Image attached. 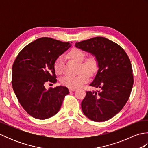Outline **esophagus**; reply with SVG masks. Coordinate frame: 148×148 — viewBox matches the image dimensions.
I'll use <instances>...</instances> for the list:
<instances>
[{"instance_id": "1", "label": "esophagus", "mask_w": 148, "mask_h": 148, "mask_svg": "<svg viewBox=\"0 0 148 148\" xmlns=\"http://www.w3.org/2000/svg\"><path fill=\"white\" fill-rule=\"evenodd\" d=\"M76 90V88H70L69 89V92H74V91H75Z\"/></svg>"}]
</instances>
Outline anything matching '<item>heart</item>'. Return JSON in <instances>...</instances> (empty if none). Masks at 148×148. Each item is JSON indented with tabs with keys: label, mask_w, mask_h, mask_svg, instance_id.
Here are the masks:
<instances>
[{
	"label": "heart",
	"mask_w": 148,
	"mask_h": 148,
	"mask_svg": "<svg viewBox=\"0 0 148 148\" xmlns=\"http://www.w3.org/2000/svg\"><path fill=\"white\" fill-rule=\"evenodd\" d=\"M72 58L80 62L79 74L76 76L65 75L60 79L61 83L69 88H76L82 86L90 79V76L96 74L99 69V60L94 54H90L85 57V53L77 48H72L69 52ZM64 58L63 55H60L56 58L54 63L55 71L57 74H62L64 71Z\"/></svg>",
	"instance_id": "1"
}]
</instances>
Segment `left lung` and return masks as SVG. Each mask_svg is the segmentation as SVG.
<instances>
[{
	"label": "left lung",
	"instance_id": "8db88e82",
	"mask_svg": "<svg viewBox=\"0 0 148 148\" xmlns=\"http://www.w3.org/2000/svg\"><path fill=\"white\" fill-rule=\"evenodd\" d=\"M75 46L95 55L99 60V69L90 85L100 90L86 92L81 102L83 112L94 121L108 120L121 111L130 97L134 84L130 58L120 46L103 37Z\"/></svg>",
	"mask_w": 148,
	"mask_h": 148
}]
</instances>
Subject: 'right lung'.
I'll return each mask as SVG.
<instances>
[{"instance_id":"add662e5","label":"right lung","mask_w":148,"mask_h":148,"mask_svg":"<svg viewBox=\"0 0 148 148\" xmlns=\"http://www.w3.org/2000/svg\"><path fill=\"white\" fill-rule=\"evenodd\" d=\"M71 44L49 37L30 42L18 53L12 67V86L25 111L32 117L45 119L55 115L61 108L67 87L49 88L47 83L56 82V58Z\"/></svg>"}]
</instances>
